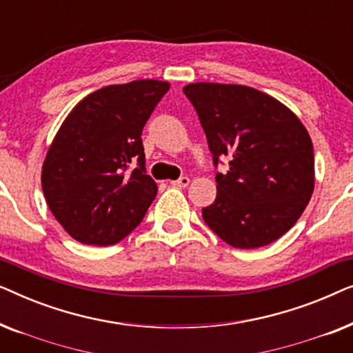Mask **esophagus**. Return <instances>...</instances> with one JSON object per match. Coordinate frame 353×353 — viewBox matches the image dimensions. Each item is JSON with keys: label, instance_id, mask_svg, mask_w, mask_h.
<instances>
[{"label": "esophagus", "instance_id": "esophagus-1", "mask_svg": "<svg viewBox=\"0 0 353 353\" xmlns=\"http://www.w3.org/2000/svg\"><path fill=\"white\" fill-rule=\"evenodd\" d=\"M188 185H190V178L188 176H181V178H178V180L172 181V186H175V188H186Z\"/></svg>", "mask_w": 353, "mask_h": 353}]
</instances>
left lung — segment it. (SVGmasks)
Here are the masks:
<instances>
[{
  "mask_svg": "<svg viewBox=\"0 0 353 353\" xmlns=\"http://www.w3.org/2000/svg\"><path fill=\"white\" fill-rule=\"evenodd\" d=\"M216 172V197L202 209L205 225L238 249L272 244L305 210L315 185L312 139L296 115L272 96L243 85L191 83Z\"/></svg>",
  "mask_w": 353,
  "mask_h": 353,
  "instance_id": "obj_1",
  "label": "left lung"
}]
</instances>
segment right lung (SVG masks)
Listing matches in <instances>:
<instances>
[{
  "label": "right lung",
  "mask_w": 353,
  "mask_h": 353,
  "mask_svg": "<svg viewBox=\"0 0 353 353\" xmlns=\"http://www.w3.org/2000/svg\"><path fill=\"white\" fill-rule=\"evenodd\" d=\"M170 85L134 80L86 96L61 125L41 172L48 207L81 244L112 245L132 233L157 194L141 133Z\"/></svg>",
  "instance_id": "right-lung-1"
}]
</instances>
